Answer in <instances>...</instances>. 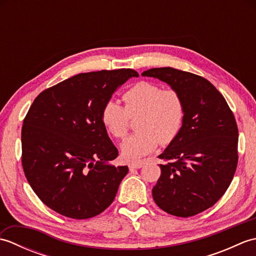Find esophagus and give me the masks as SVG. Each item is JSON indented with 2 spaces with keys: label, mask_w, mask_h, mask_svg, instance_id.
<instances>
[{
  "label": "esophagus",
  "mask_w": 256,
  "mask_h": 256,
  "mask_svg": "<svg viewBox=\"0 0 256 256\" xmlns=\"http://www.w3.org/2000/svg\"><path fill=\"white\" fill-rule=\"evenodd\" d=\"M143 167V162H133V164H130L128 168L130 170H140V168Z\"/></svg>",
  "instance_id": "34e87169"
}]
</instances>
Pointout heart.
<instances>
[{
	"label": "heart",
	"instance_id": "obj_1",
	"mask_svg": "<svg viewBox=\"0 0 256 256\" xmlns=\"http://www.w3.org/2000/svg\"><path fill=\"white\" fill-rule=\"evenodd\" d=\"M125 108L116 100H108L101 110V121L116 138L128 133L130 118L138 116V132L121 145L126 162H138L154 152L160 144L170 143L180 132L184 120V104L175 89H162L150 81H138L124 92Z\"/></svg>",
	"mask_w": 256,
	"mask_h": 256
}]
</instances>
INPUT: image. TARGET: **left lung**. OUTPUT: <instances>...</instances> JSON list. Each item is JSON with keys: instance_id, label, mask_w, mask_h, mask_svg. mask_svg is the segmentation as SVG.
I'll use <instances>...</instances> for the list:
<instances>
[{"instance_id": "obj_1", "label": "left lung", "mask_w": 256, "mask_h": 256, "mask_svg": "<svg viewBox=\"0 0 256 256\" xmlns=\"http://www.w3.org/2000/svg\"><path fill=\"white\" fill-rule=\"evenodd\" d=\"M180 94L184 120L180 132L158 156L164 160L152 194L165 212L188 218L214 206L234 176L238 165V125L216 86L200 76L170 67L142 74Z\"/></svg>"}]
</instances>
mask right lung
I'll use <instances>...</instances> for the list:
<instances>
[{
  "label": "right lung",
  "mask_w": 256,
  "mask_h": 256,
  "mask_svg": "<svg viewBox=\"0 0 256 256\" xmlns=\"http://www.w3.org/2000/svg\"><path fill=\"white\" fill-rule=\"evenodd\" d=\"M133 69L79 74L46 89L22 128V164L30 187L54 211L72 219L100 214L116 198L128 166L101 121L104 103Z\"/></svg>",
  "instance_id": "right-lung-1"
}]
</instances>
